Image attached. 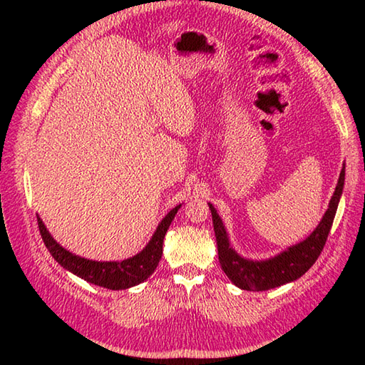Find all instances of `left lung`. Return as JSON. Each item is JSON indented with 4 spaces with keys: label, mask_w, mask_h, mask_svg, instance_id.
<instances>
[{
    "label": "left lung",
    "mask_w": 365,
    "mask_h": 365,
    "mask_svg": "<svg viewBox=\"0 0 365 365\" xmlns=\"http://www.w3.org/2000/svg\"><path fill=\"white\" fill-rule=\"evenodd\" d=\"M344 182L345 165L344 169L340 170L337 187L334 195H332L329 200L328 210L312 234L309 235L304 242L290 246L287 251L267 260L245 259L242 255H238L235 250H232L227 232L224 229V224L220 218V215L216 213L212 204H208L212 210L216 245H218V257L224 273H226L230 281L237 287H240V289L251 292L269 290L274 289V287H281L287 282L297 281L298 277H301L314 265L315 260L319 259L320 252L323 251V246L328 240L332 221H334L340 196H342Z\"/></svg>",
    "instance_id": "8db88e82"
}]
</instances>
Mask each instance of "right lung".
Listing matches in <instances>:
<instances>
[{
  "label": "right lung",
  "instance_id": "1",
  "mask_svg": "<svg viewBox=\"0 0 365 365\" xmlns=\"http://www.w3.org/2000/svg\"><path fill=\"white\" fill-rule=\"evenodd\" d=\"M178 208H180V205L173 208L161 220L157 230H155V234L150 238V242L147 243L141 252L122 262H96L68 252L50 235V232L46 230L45 224L38 216L37 224L46 250L50 251L53 259L61 267L94 285L105 287V289L110 290H125L130 289V287L144 282L153 273L155 268H157L163 254V240H165L166 232L170 222H173L175 213L178 212Z\"/></svg>",
  "mask_w": 365,
  "mask_h": 365
}]
</instances>
